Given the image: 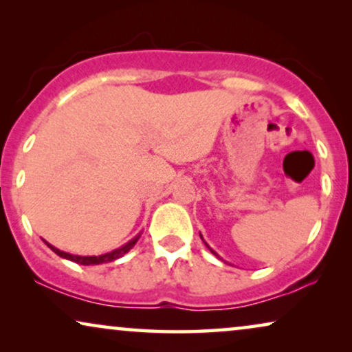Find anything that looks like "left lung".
Segmentation results:
<instances>
[{
    "label": "left lung",
    "mask_w": 352,
    "mask_h": 352,
    "mask_svg": "<svg viewBox=\"0 0 352 352\" xmlns=\"http://www.w3.org/2000/svg\"><path fill=\"white\" fill-rule=\"evenodd\" d=\"M200 237H201V235H200ZM205 245H206V247H208V243H206V242H205ZM208 248H210V247H208ZM210 250H211V248H210ZM211 253H214L213 250H211ZM214 254H216V253H214Z\"/></svg>",
    "instance_id": "8db88e82"
}]
</instances>
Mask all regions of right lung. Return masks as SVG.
Returning <instances> with one entry per match:
<instances>
[{"instance_id": "obj_1", "label": "right lung", "mask_w": 352, "mask_h": 352, "mask_svg": "<svg viewBox=\"0 0 352 352\" xmlns=\"http://www.w3.org/2000/svg\"><path fill=\"white\" fill-rule=\"evenodd\" d=\"M138 242V239H133L131 242H128L126 245H123V247H120L117 250H113V252L110 253H105V254H100V256H78V254H70V253H65V252H60L59 248L52 247L46 242L47 247H50L52 252L56 254H59L60 258H65V259H70V261L74 263H78V264H83V266H91V264H102V263H109V261H115V259L122 258L124 253H128L129 250L134 247V243Z\"/></svg>"}]
</instances>
